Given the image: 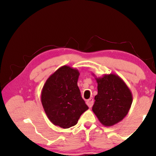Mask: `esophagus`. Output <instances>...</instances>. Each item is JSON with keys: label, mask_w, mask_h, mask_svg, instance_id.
Masks as SVG:
<instances>
[{"label": "esophagus", "mask_w": 156, "mask_h": 156, "mask_svg": "<svg viewBox=\"0 0 156 156\" xmlns=\"http://www.w3.org/2000/svg\"><path fill=\"white\" fill-rule=\"evenodd\" d=\"M86 103H87V105H88V107L89 108H91L92 106H93V105H94V100H93V98H89V100H87Z\"/></svg>", "instance_id": "1"}]
</instances>
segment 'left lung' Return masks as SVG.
<instances>
[{
    "label": "left lung",
    "mask_w": 156,
    "mask_h": 156,
    "mask_svg": "<svg viewBox=\"0 0 156 156\" xmlns=\"http://www.w3.org/2000/svg\"><path fill=\"white\" fill-rule=\"evenodd\" d=\"M95 79L98 83V94L92 111L100 123L112 126L127 115L133 102L132 94L122 79L114 73Z\"/></svg>",
    "instance_id": "1"
}]
</instances>
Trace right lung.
<instances>
[{
	"label": "right lung",
	"instance_id": "1",
	"mask_svg": "<svg viewBox=\"0 0 156 156\" xmlns=\"http://www.w3.org/2000/svg\"><path fill=\"white\" fill-rule=\"evenodd\" d=\"M80 73L64 65L49 76L41 91V102L47 118L54 125L67 129L77 124L89 109L78 87Z\"/></svg>",
	"mask_w": 156,
	"mask_h": 156
}]
</instances>
